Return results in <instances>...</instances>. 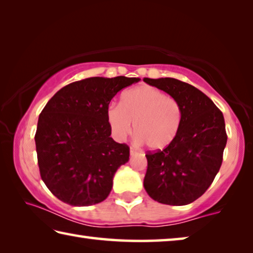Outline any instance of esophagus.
<instances>
[{"mask_svg": "<svg viewBox=\"0 0 253 253\" xmlns=\"http://www.w3.org/2000/svg\"><path fill=\"white\" fill-rule=\"evenodd\" d=\"M137 154H138V152H137L136 149L130 148V156H135V155H137Z\"/></svg>", "mask_w": 253, "mask_h": 253, "instance_id": "esophagus-1", "label": "esophagus"}]
</instances>
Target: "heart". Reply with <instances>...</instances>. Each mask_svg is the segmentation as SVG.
I'll return each mask as SVG.
<instances>
[{
    "label": "heart",
    "instance_id": "obj_1",
    "mask_svg": "<svg viewBox=\"0 0 253 253\" xmlns=\"http://www.w3.org/2000/svg\"><path fill=\"white\" fill-rule=\"evenodd\" d=\"M107 119L114 136L125 139L134 130L139 143L163 151L176 138L182 125V107L175 98L152 85H139L123 93L121 105L111 104Z\"/></svg>",
    "mask_w": 253,
    "mask_h": 253
}]
</instances>
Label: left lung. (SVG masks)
<instances>
[{
	"mask_svg": "<svg viewBox=\"0 0 253 253\" xmlns=\"http://www.w3.org/2000/svg\"><path fill=\"white\" fill-rule=\"evenodd\" d=\"M182 107V125L168 148L146 154L144 187L158 203L186 205L204 194L221 168L226 145L223 114L198 88L174 78H144Z\"/></svg>",
	"mask_w": 253,
	"mask_h": 253,
	"instance_id": "left-lung-1",
	"label": "left lung"
}]
</instances>
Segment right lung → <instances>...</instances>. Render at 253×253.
<instances>
[{"mask_svg": "<svg viewBox=\"0 0 253 253\" xmlns=\"http://www.w3.org/2000/svg\"><path fill=\"white\" fill-rule=\"evenodd\" d=\"M139 78L92 77L67 84L41 111L36 139L42 181L55 198L74 207L107 199L129 147L111 138L110 100Z\"/></svg>", "mask_w": 253, "mask_h": 253, "instance_id": "1", "label": "right lung"}]
</instances>
